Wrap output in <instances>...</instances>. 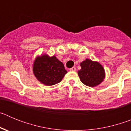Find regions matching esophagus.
Listing matches in <instances>:
<instances>
[{"label":"esophagus","mask_w":131,"mask_h":131,"mask_svg":"<svg viewBox=\"0 0 131 131\" xmlns=\"http://www.w3.org/2000/svg\"><path fill=\"white\" fill-rule=\"evenodd\" d=\"M69 70H70V71H75L76 68H75V67H73V68H70V69H69Z\"/></svg>","instance_id":"obj_1"}]
</instances>
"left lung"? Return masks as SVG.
Masks as SVG:
<instances>
[{
  "mask_svg": "<svg viewBox=\"0 0 131 131\" xmlns=\"http://www.w3.org/2000/svg\"><path fill=\"white\" fill-rule=\"evenodd\" d=\"M80 65L81 69L78 71V75L83 84L93 87L103 81L105 78V71L98 62L86 59Z\"/></svg>",
  "mask_w": 131,
  "mask_h": 131,
  "instance_id": "obj_1",
  "label": "left lung"
}]
</instances>
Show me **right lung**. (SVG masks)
Returning a JSON list of instances; mask_svg holds the SVG:
<instances>
[{"label":"right lung","mask_w":131,"mask_h":131,"mask_svg":"<svg viewBox=\"0 0 131 131\" xmlns=\"http://www.w3.org/2000/svg\"><path fill=\"white\" fill-rule=\"evenodd\" d=\"M33 73L42 84L51 86L60 83L68 73L63 63L56 56L44 54L36 58L33 63Z\"/></svg>","instance_id":"right-lung-1"}]
</instances>
